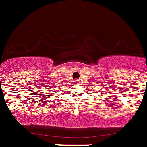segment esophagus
I'll list each match as a JSON object with an SVG mask.
<instances>
[{"label":"esophagus","mask_w":147,"mask_h":147,"mask_svg":"<svg viewBox=\"0 0 147 147\" xmlns=\"http://www.w3.org/2000/svg\"><path fill=\"white\" fill-rule=\"evenodd\" d=\"M75 82H78V79H76V80Z\"/></svg>","instance_id":"esophagus-1"}]
</instances>
